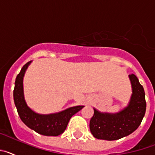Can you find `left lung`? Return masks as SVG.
<instances>
[{
  "mask_svg": "<svg viewBox=\"0 0 155 155\" xmlns=\"http://www.w3.org/2000/svg\"><path fill=\"white\" fill-rule=\"evenodd\" d=\"M132 94L127 106L116 113H102L94 109L90 130L97 139L115 140L132 134L138 128L146 112L143 87L134 74L129 75Z\"/></svg>",
  "mask_w": 155,
  "mask_h": 155,
  "instance_id": "left-lung-1",
  "label": "left lung"
}]
</instances>
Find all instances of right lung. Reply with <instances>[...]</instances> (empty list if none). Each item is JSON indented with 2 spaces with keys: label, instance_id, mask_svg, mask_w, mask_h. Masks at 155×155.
<instances>
[{
  "label": "right lung",
  "instance_id": "1",
  "mask_svg": "<svg viewBox=\"0 0 155 155\" xmlns=\"http://www.w3.org/2000/svg\"><path fill=\"white\" fill-rule=\"evenodd\" d=\"M31 61L25 64L17 75L13 91L14 102L21 121L30 129L44 136H58L64 132L70 119L81 110L84 105L70 107L61 112L51 114H39L27 105L24 96L23 78Z\"/></svg>",
  "mask_w": 155,
  "mask_h": 155
}]
</instances>
